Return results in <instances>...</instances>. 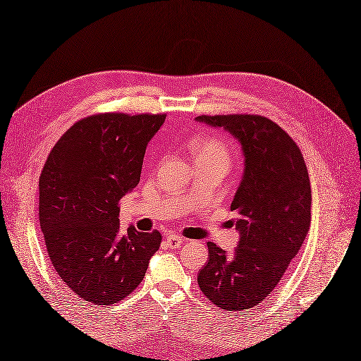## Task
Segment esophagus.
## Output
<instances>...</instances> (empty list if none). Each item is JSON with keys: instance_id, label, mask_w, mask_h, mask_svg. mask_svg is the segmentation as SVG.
Masks as SVG:
<instances>
[{"instance_id": "34e87169", "label": "esophagus", "mask_w": 361, "mask_h": 361, "mask_svg": "<svg viewBox=\"0 0 361 361\" xmlns=\"http://www.w3.org/2000/svg\"><path fill=\"white\" fill-rule=\"evenodd\" d=\"M183 243V238L180 235H178V233H171V235L167 237V246L170 249H178L180 247V245Z\"/></svg>"}]
</instances>
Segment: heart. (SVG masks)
<instances>
[{
    "instance_id": "obj_1",
    "label": "heart",
    "mask_w": 361,
    "mask_h": 361,
    "mask_svg": "<svg viewBox=\"0 0 361 361\" xmlns=\"http://www.w3.org/2000/svg\"><path fill=\"white\" fill-rule=\"evenodd\" d=\"M196 149V154H207V157H217L228 161V149L226 144L214 136H208V138H202L194 145Z\"/></svg>"
}]
</instances>
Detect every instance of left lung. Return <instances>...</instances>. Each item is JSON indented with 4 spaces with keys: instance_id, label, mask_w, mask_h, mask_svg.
<instances>
[{
    "instance_id": "1",
    "label": "left lung",
    "mask_w": 361,
    "mask_h": 361,
    "mask_svg": "<svg viewBox=\"0 0 361 361\" xmlns=\"http://www.w3.org/2000/svg\"><path fill=\"white\" fill-rule=\"evenodd\" d=\"M196 121L226 130L241 145L245 173L231 203L240 233L229 258L212 241L199 287L221 310L261 304L278 286L311 223L307 165L287 132L259 115H200Z\"/></svg>"
}]
</instances>
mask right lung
I'll return each instance as SVG.
<instances>
[{"label":"right lung","mask_w":361,"mask_h":361,"mask_svg":"<svg viewBox=\"0 0 361 361\" xmlns=\"http://www.w3.org/2000/svg\"><path fill=\"white\" fill-rule=\"evenodd\" d=\"M165 115L100 114L56 142L39 178V221L57 275L82 299L112 305L141 284L161 233L120 229L118 202L140 183Z\"/></svg>","instance_id":"1"}]
</instances>
